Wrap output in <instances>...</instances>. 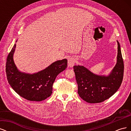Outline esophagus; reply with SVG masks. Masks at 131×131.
<instances>
[{
    "mask_svg": "<svg viewBox=\"0 0 131 131\" xmlns=\"http://www.w3.org/2000/svg\"><path fill=\"white\" fill-rule=\"evenodd\" d=\"M75 61H76V59H75L74 57H70L68 59V66L69 67H73L74 63L75 62Z\"/></svg>",
    "mask_w": 131,
    "mask_h": 131,
    "instance_id": "34e87169",
    "label": "esophagus"
}]
</instances>
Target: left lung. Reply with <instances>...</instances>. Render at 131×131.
<instances>
[{"mask_svg":"<svg viewBox=\"0 0 131 131\" xmlns=\"http://www.w3.org/2000/svg\"><path fill=\"white\" fill-rule=\"evenodd\" d=\"M117 42V62L108 76L93 74L84 66L73 67L78 93L85 101L90 103L102 102L112 97L119 89L124 77V64L120 43Z\"/></svg>","mask_w":131,"mask_h":131,"instance_id":"left-lung-1","label":"left lung"}]
</instances>
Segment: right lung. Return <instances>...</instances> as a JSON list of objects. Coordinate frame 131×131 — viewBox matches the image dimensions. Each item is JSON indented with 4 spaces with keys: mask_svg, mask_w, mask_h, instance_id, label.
<instances>
[{
    "mask_svg": "<svg viewBox=\"0 0 131 131\" xmlns=\"http://www.w3.org/2000/svg\"><path fill=\"white\" fill-rule=\"evenodd\" d=\"M15 48L16 43L6 59V73L9 84L16 92L27 100H45L52 93V86L56 77L67 68V60L63 59L54 62L37 73H22L17 68L13 59Z\"/></svg>",
    "mask_w": 131,
    "mask_h": 131,
    "instance_id": "1",
    "label": "right lung"
}]
</instances>
